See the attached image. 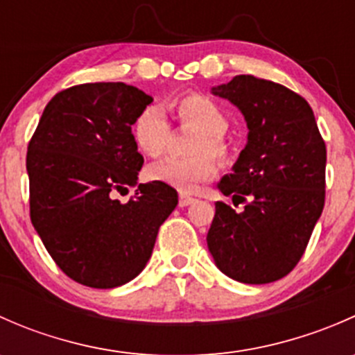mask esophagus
<instances>
[{
	"instance_id": "esophagus-1",
	"label": "esophagus",
	"mask_w": 355,
	"mask_h": 355,
	"mask_svg": "<svg viewBox=\"0 0 355 355\" xmlns=\"http://www.w3.org/2000/svg\"><path fill=\"white\" fill-rule=\"evenodd\" d=\"M194 198H191V196L187 194H180V198H178V206L180 207H187L191 206V204H194Z\"/></svg>"
}]
</instances>
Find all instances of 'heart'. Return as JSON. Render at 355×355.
Returning <instances> with one entry per match:
<instances>
[{"mask_svg":"<svg viewBox=\"0 0 355 355\" xmlns=\"http://www.w3.org/2000/svg\"><path fill=\"white\" fill-rule=\"evenodd\" d=\"M166 108L175 113L182 125L199 132L191 146V153L196 156L164 159L153 164L148 175L157 184L182 192H192L216 173V163L206 153L220 159L228 156V144L223 135L228 128V116L216 101L198 92L170 99ZM134 139L146 156L159 157L163 155L170 139V123L164 111L157 106L142 110L134 121Z\"/></svg>","mask_w":355,"mask_h":355,"instance_id":"obj_1","label":"heart"}]
</instances>
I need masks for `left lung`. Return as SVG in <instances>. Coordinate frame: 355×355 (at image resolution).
Listing matches in <instances>:
<instances>
[{"label":"left lung","mask_w":355,"mask_h":355,"mask_svg":"<svg viewBox=\"0 0 355 355\" xmlns=\"http://www.w3.org/2000/svg\"><path fill=\"white\" fill-rule=\"evenodd\" d=\"M244 114L247 144L218 182L241 213L218 200L207 249L242 284L277 282L306 250L324 206L327 146L309 103L280 84L237 75L211 89Z\"/></svg>","instance_id":"1"}]
</instances>
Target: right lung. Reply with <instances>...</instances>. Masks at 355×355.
Wrapping results in <instances>:
<instances>
[{
	"label": "right lung",
	"instance_id": "right-lung-1",
	"mask_svg": "<svg viewBox=\"0 0 355 355\" xmlns=\"http://www.w3.org/2000/svg\"><path fill=\"white\" fill-rule=\"evenodd\" d=\"M151 103L123 82L73 85L46 105L28 142L32 225L60 270L87 287L134 280L178 204L157 182L139 184L127 205L112 199L139 183L144 157L132 125Z\"/></svg>",
	"mask_w": 355,
	"mask_h": 355
}]
</instances>
